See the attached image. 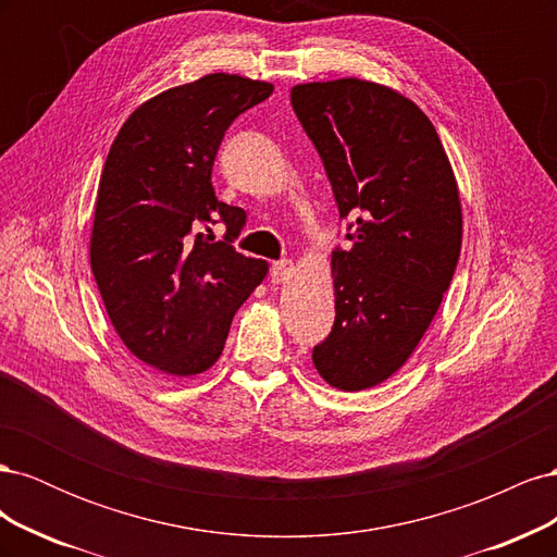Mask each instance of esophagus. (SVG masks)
Returning <instances> with one entry per match:
<instances>
[{
    "label": "esophagus",
    "instance_id": "obj_1",
    "mask_svg": "<svg viewBox=\"0 0 557 557\" xmlns=\"http://www.w3.org/2000/svg\"><path fill=\"white\" fill-rule=\"evenodd\" d=\"M293 272H295V264L290 260H278L272 264V281L274 283L288 281L293 276Z\"/></svg>",
    "mask_w": 557,
    "mask_h": 557
}]
</instances>
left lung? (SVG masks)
<instances>
[{"mask_svg": "<svg viewBox=\"0 0 557 557\" xmlns=\"http://www.w3.org/2000/svg\"><path fill=\"white\" fill-rule=\"evenodd\" d=\"M330 178L350 248L332 250L334 325L313 346L339 391L379 385L423 339L462 246L460 195L430 117L360 78L290 92Z\"/></svg>", "mask_w": 557, "mask_h": 557, "instance_id": "8db88e82", "label": "left lung"}]
</instances>
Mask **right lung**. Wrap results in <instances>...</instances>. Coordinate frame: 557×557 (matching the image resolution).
I'll use <instances>...</instances> for the list:
<instances>
[{
    "label": "right lung",
    "instance_id": "right-lung-1",
    "mask_svg": "<svg viewBox=\"0 0 557 557\" xmlns=\"http://www.w3.org/2000/svg\"><path fill=\"white\" fill-rule=\"evenodd\" d=\"M272 92V83L209 74L148 99L107 156L92 274L123 344L164 374L207 372L234 313L267 276L264 260L232 246L246 211L218 201L211 172L234 117ZM218 222L223 240L210 232Z\"/></svg>",
    "mask_w": 557,
    "mask_h": 557
}]
</instances>
